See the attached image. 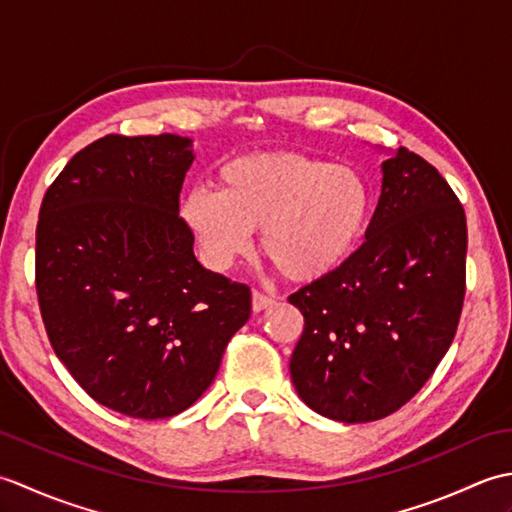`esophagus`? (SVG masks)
<instances>
[{
	"label": "esophagus",
	"instance_id": "34e87169",
	"mask_svg": "<svg viewBox=\"0 0 512 512\" xmlns=\"http://www.w3.org/2000/svg\"><path fill=\"white\" fill-rule=\"evenodd\" d=\"M273 303H275L273 297H268V295H264V292H259V290H253V312H262V310L273 306Z\"/></svg>",
	"mask_w": 512,
	"mask_h": 512
}]
</instances>
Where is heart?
Wrapping results in <instances>:
<instances>
[{
    "mask_svg": "<svg viewBox=\"0 0 512 512\" xmlns=\"http://www.w3.org/2000/svg\"><path fill=\"white\" fill-rule=\"evenodd\" d=\"M372 209L365 178L295 151L239 156L217 171V191L184 195L182 217L215 268L246 255L253 231L281 275L314 281L339 270L361 244Z\"/></svg>",
    "mask_w": 512,
    "mask_h": 512,
    "instance_id": "1",
    "label": "heart"
}]
</instances>
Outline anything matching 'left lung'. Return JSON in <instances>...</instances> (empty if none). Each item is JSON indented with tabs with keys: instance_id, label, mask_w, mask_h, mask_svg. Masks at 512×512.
<instances>
[{
	"instance_id": "1",
	"label": "left lung",
	"mask_w": 512,
	"mask_h": 512,
	"mask_svg": "<svg viewBox=\"0 0 512 512\" xmlns=\"http://www.w3.org/2000/svg\"><path fill=\"white\" fill-rule=\"evenodd\" d=\"M363 246L288 301L303 314L290 358L299 398L339 422L394 413L436 372L458 330L466 215L436 167L400 147Z\"/></svg>"
}]
</instances>
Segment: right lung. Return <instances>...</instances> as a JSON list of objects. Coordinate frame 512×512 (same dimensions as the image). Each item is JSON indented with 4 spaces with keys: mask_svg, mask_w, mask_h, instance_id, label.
<instances>
[{
    "mask_svg": "<svg viewBox=\"0 0 512 512\" xmlns=\"http://www.w3.org/2000/svg\"><path fill=\"white\" fill-rule=\"evenodd\" d=\"M191 138L105 136L43 195L37 297L54 354L103 407L171 418L198 400L250 290L206 270L180 217Z\"/></svg>",
    "mask_w": 512,
    "mask_h": 512,
    "instance_id": "1",
    "label": "right lung"
}]
</instances>
